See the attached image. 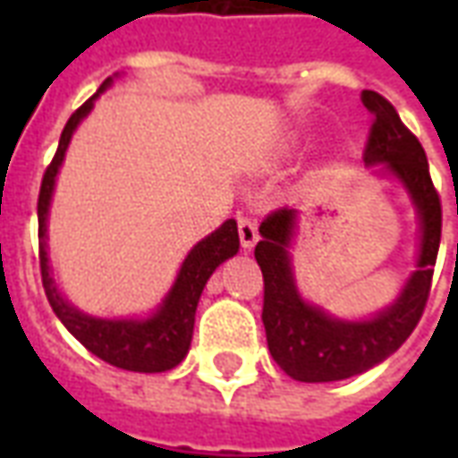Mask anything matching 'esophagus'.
I'll return each mask as SVG.
<instances>
[{
  "label": "esophagus",
  "mask_w": 458,
  "mask_h": 458,
  "mask_svg": "<svg viewBox=\"0 0 458 458\" xmlns=\"http://www.w3.org/2000/svg\"><path fill=\"white\" fill-rule=\"evenodd\" d=\"M238 235H240V242H242V248L245 250L252 248V245H255V242L259 240L258 220L242 216V218L238 220Z\"/></svg>",
  "instance_id": "34e87169"
}]
</instances>
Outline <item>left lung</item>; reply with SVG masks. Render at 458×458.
<instances>
[{"label": "left lung", "mask_w": 458, "mask_h": 458, "mask_svg": "<svg viewBox=\"0 0 458 458\" xmlns=\"http://www.w3.org/2000/svg\"><path fill=\"white\" fill-rule=\"evenodd\" d=\"M360 100L373 114L363 159L368 166L383 164L410 193L422 225L420 258L393 307L365 321H344L299 297L289 259L297 210L277 208L262 220V238L255 245V259L265 279L262 324L272 358L289 377L301 383L345 380L383 363L420 324L432 289L442 240V203L429 176L427 154L383 95L363 90Z\"/></svg>", "instance_id": "8db88e82"}]
</instances>
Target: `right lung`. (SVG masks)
Instances as JSON below:
<instances>
[{
  "label": "right lung",
  "mask_w": 458,
  "mask_h": 458,
  "mask_svg": "<svg viewBox=\"0 0 458 458\" xmlns=\"http://www.w3.org/2000/svg\"><path fill=\"white\" fill-rule=\"evenodd\" d=\"M110 83H113V78H107L100 85L98 95L103 93ZM98 95H93L88 103L81 105L71 114V120L65 122L54 161L48 164L44 181H41V191H38V262H41V279H44L46 297H48V304L55 311V317L64 321V327L90 353L103 358L105 363L122 368V370L164 373V370L176 368L189 353L200 292H203L206 282H208V277L216 272L220 262H225L238 252V223L225 220L216 233H210L208 238L200 240L199 245L191 250L189 258L183 259V265H181L174 287L166 294V299L161 301L157 314H151L149 318H144V321H137V318H95L71 307L61 297V292L55 289L51 269H48L46 223H48V206H51L55 174L64 164L65 149L71 144L75 127L81 124L85 114L93 110V100Z\"/></svg>",
  "instance_id": "1"
}]
</instances>
